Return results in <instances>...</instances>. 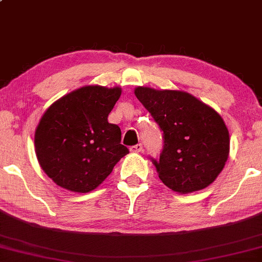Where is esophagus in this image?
<instances>
[{
	"instance_id": "1",
	"label": "esophagus",
	"mask_w": 262,
	"mask_h": 262,
	"mask_svg": "<svg viewBox=\"0 0 262 262\" xmlns=\"http://www.w3.org/2000/svg\"><path fill=\"white\" fill-rule=\"evenodd\" d=\"M130 151H131V152L138 154V152H140V151H143V145H142V144H137V145L131 146L130 147Z\"/></svg>"
}]
</instances>
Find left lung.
Here are the masks:
<instances>
[{
    "mask_svg": "<svg viewBox=\"0 0 262 262\" xmlns=\"http://www.w3.org/2000/svg\"><path fill=\"white\" fill-rule=\"evenodd\" d=\"M135 94L163 131V151L158 161L152 159L163 183L178 194L213 183L229 156L222 117L184 91L138 86Z\"/></svg>",
    "mask_w": 262,
    "mask_h": 262,
    "instance_id": "left-lung-1",
    "label": "left lung"
}]
</instances>
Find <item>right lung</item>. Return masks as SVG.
Instances as JSON below:
<instances>
[{
    "mask_svg": "<svg viewBox=\"0 0 262 262\" xmlns=\"http://www.w3.org/2000/svg\"><path fill=\"white\" fill-rule=\"evenodd\" d=\"M120 94L118 86H84L54 101L41 117L35 154L56 185L81 194L92 191L128 154L120 144L119 126L107 122Z\"/></svg>",
    "mask_w": 262,
    "mask_h": 262,
    "instance_id": "obj_1",
    "label": "right lung"
}]
</instances>
